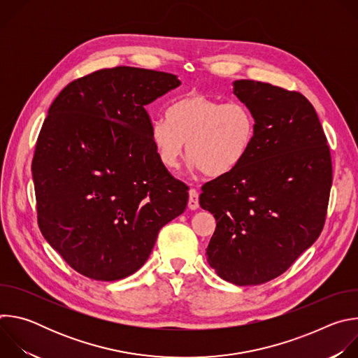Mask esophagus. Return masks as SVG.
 Here are the masks:
<instances>
[{
	"label": "esophagus",
	"mask_w": 358,
	"mask_h": 358,
	"mask_svg": "<svg viewBox=\"0 0 358 358\" xmlns=\"http://www.w3.org/2000/svg\"><path fill=\"white\" fill-rule=\"evenodd\" d=\"M199 207L198 202V192L195 188L189 189V198H188V208L189 210H196Z\"/></svg>",
	"instance_id": "esophagus-1"
}]
</instances>
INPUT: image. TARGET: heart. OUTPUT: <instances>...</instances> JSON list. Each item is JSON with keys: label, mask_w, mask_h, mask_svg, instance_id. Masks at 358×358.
<instances>
[{"label": "heart", "mask_w": 358, "mask_h": 358, "mask_svg": "<svg viewBox=\"0 0 358 358\" xmlns=\"http://www.w3.org/2000/svg\"><path fill=\"white\" fill-rule=\"evenodd\" d=\"M166 119L151 124L150 136L159 162L174 170L187 143V157L208 177L232 173L249 155L257 136V122L239 101L222 103L201 93L176 99Z\"/></svg>", "instance_id": "1"}]
</instances>
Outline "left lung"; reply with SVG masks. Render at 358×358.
I'll return each mask as SVG.
<instances>
[{
	"mask_svg": "<svg viewBox=\"0 0 358 358\" xmlns=\"http://www.w3.org/2000/svg\"><path fill=\"white\" fill-rule=\"evenodd\" d=\"M234 93L257 122L246 159L202 185L201 208L214 214L207 248L217 275L238 286L286 272L323 231L333 181L326 134L301 93L235 80Z\"/></svg>",
	"mask_w": 358,
	"mask_h": 358,
	"instance_id": "1",
	"label": "left lung"
}]
</instances>
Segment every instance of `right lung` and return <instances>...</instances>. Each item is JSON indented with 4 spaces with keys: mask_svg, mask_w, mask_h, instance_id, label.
Returning <instances> with one entry per match:
<instances>
[{
    "mask_svg": "<svg viewBox=\"0 0 358 358\" xmlns=\"http://www.w3.org/2000/svg\"><path fill=\"white\" fill-rule=\"evenodd\" d=\"M180 83L116 66L71 82L50 105L32 160L38 225L78 273L133 275L159 231L185 211L188 187L159 162L144 109Z\"/></svg>",
    "mask_w": 358,
    "mask_h": 358,
    "instance_id": "add662e5",
    "label": "right lung"
}]
</instances>
